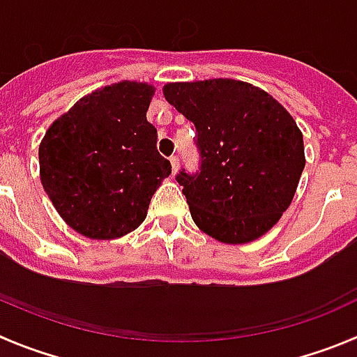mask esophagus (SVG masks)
<instances>
[{"mask_svg": "<svg viewBox=\"0 0 357 357\" xmlns=\"http://www.w3.org/2000/svg\"><path fill=\"white\" fill-rule=\"evenodd\" d=\"M169 162H172V172L173 173L178 172V157H176V155H173V157L169 158Z\"/></svg>", "mask_w": 357, "mask_h": 357, "instance_id": "34e87169", "label": "esophagus"}]
</instances>
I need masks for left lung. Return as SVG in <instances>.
<instances>
[{
	"mask_svg": "<svg viewBox=\"0 0 357 357\" xmlns=\"http://www.w3.org/2000/svg\"><path fill=\"white\" fill-rule=\"evenodd\" d=\"M164 96L197 129L199 172L176 175L191 219L226 244L266 234L305 169L296 120L266 91L238 79L176 82L164 85Z\"/></svg>",
	"mask_w": 357,
	"mask_h": 357,
	"instance_id": "8db88e82",
	"label": "left lung"
}]
</instances>
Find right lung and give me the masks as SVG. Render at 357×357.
I'll return each instance as SVG.
<instances>
[{
	"label": "right lung",
	"instance_id": "right-lung-1",
	"mask_svg": "<svg viewBox=\"0 0 357 357\" xmlns=\"http://www.w3.org/2000/svg\"><path fill=\"white\" fill-rule=\"evenodd\" d=\"M155 87L119 82L79 98L40 144V178L56 211L89 238L142 225L153 193L172 175L146 113Z\"/></svg>",
	"mask_w": 357,
	"mask_h": 357
}]
</instances>
